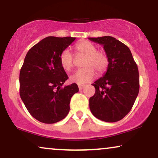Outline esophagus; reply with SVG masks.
Wrapping results in <instances>:
<instances>
[{"instance_id": "1", "label": "esophagus", "mask_w": 158, "mask_h": 158, "mask_svg": "<svg viewBox=\"0 0 158 158\" xmlns=\"http://www.w3.org/2000/svg\"><path fill=\"white\" fill-rule=\"evenodd\" d=\"M78 87H79V90H82L83 88H85V85H78Z\"/></svg>"}]
</instances>
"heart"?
<instances>
[{
	"instance_id": "obj_1",
	"label": "heart",
	"mask_w": 158,
	"mask_h": 158,
	"mask_svg": "<svg viewBox=\"0 0 158 158\" xmlns=\"http://www.w3.org/2000/svg\"><path fill=\"white\" fill-rule=\"evenodd\" d=\"M76 49L79 53L86 56L83 65L85 68L79 69L70 77L71 82L77 84H85L93 80L96 77L97 70L99 73L106 71L108 65V59L106 52L97 50V48L93 43L84 41L78 43ZM74 56L70 49L66 48L61 52L60 62L65 70H71L73 67Z\"/></svg>"
}]
</instances>
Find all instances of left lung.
I'll list each match as a JSON object with an SVG mask.
<instances>
[{
    "mask_svg": "<svg viewBox=\"0 0 158 158\" xmlns=\"http://www.w3.org/2000/svg\"><path fill=\"white\" fill-rule=\"evenodd\" d=\"M88 39L102 45L108 59L106 73L92 84L96 91L89 99L90 111L100 120L117 122L129 113L138 95L137 65L129 48L115 38Z\"/></svg>",
    "mask_w": 158,
    "mask_h": 158,
    "instance_id": "1",
    "label": "left lung"
}]
</instances>
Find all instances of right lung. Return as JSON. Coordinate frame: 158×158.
Returning a JSON list of instances; mask_svg holds the SVG:
<instances>
[{
  "mask_svg": "<svg viewBox=\"0 0 158 158\" xmlns=\"http://www.w3.org/2000/svg\"><path fill=\"white\" fill-rule=\"evenodd\" d=\"M76 38L49 36L29 50L20 71V97L34 118L52 124L70 110V99L79 91L76 83L62 87L68 79L60 62L61 52Z\"/></svg>",
  "mask_w": 158,
  "mask_h": 158,
  "instance_id": "obj_1",
  "label": "right lung"
}]
</instances>
